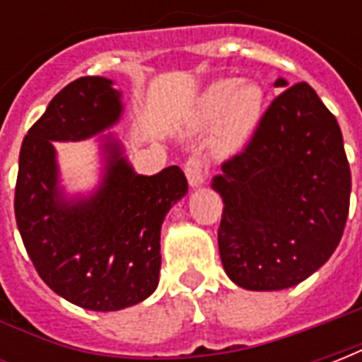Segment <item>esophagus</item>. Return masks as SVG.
<instances>
[{
	"mask_svg": "<svg viewBox=\"0 0 362 362\" xmlns=\"http://www.w3.org/2000/svg\"><path fill=\"white\" fill-rule=\"evenodd\" d=\"M184 173H186V178H188L189 186L192 188H197V186H204L205 180H207V166L202 158L194 155L186 160L184 165Z\"/></svg>",
	"mask_w": 362,
	"mask_h": 362,
	"instance_id": "obj_1",
	"label": "esophagus"
}]
</instances>
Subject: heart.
I'll use <instances>...</instances> for the list:
<instances>
[{"instance_id": "b5f03b06", "label": "heart", "mask_w": 362, "mask_h": 362, "mask_svg": "<svg viewBox=\"0 0 362 362\" xmlns=\"http://www.w3.org/2000/svg\"><path fill=\"white\" fill-rule=\"evenodd\" d=\"M264 108V90L258 83L227 77L209 83L194 106L197 126L217 122L213 134V149L219 155H230L244 145L256 127Z\"/></svg>"}]
</instances>
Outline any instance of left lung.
<instances>
[{
  "mask_svg": "<svg viewBox=\"0 0 362 362\" xmlns=\"http://www.w3.org/2000/svg\"><path fill=\"white\" fill-rule=\"evenodd\" d=\"M221 168L211 188L223 197L219 254L233 283L281 291L326 264L349 213L351 170L339 124L308 83L283 90Z\"/></svg>",
  "mask_w": 362,
  "mask_h": 362,
  "instance_id": "8db88e82",
  "label": "left lung"
}]
</instances>
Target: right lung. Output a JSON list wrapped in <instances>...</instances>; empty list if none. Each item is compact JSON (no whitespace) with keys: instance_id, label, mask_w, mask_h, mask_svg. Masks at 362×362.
<instances>
[{"instance_id":"obj_1","label":"right lung","mask_w":362,"mask_h":362,"mask_svg":"<svg viewBox=\"0 0 362 362\" xmlns=\"http://www.w3.org/2000/svg\"><path fill=\"white\" fill-rule=\"evenodd\" d=\"M112 85L106 77H79L52 98L23 139L15 186V219L40 279L96 312L122 310L153 295L160 225L188 192L178 166L137 174L118 139L103 135L100 186L89 197H66L52 141H83L114 126L124 106Z\"/></svg>"}]
</instances>
